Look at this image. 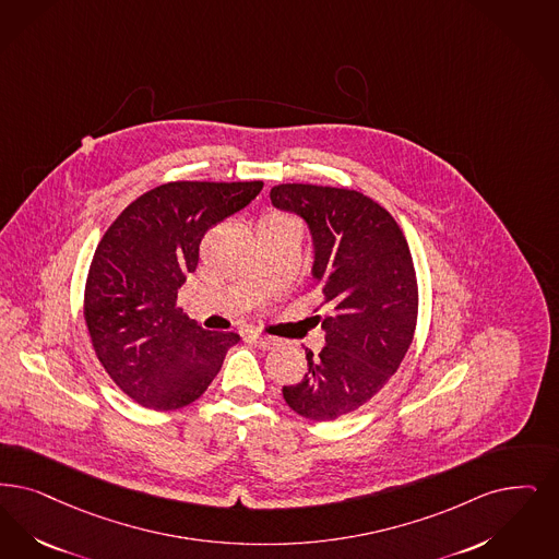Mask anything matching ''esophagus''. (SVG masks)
<instances>
[{
  "label": "esophagus",
  "instance_id": "34e87169",
  "mask_svg": "<svg viewBox=\"0 0 559 559\" xmlns=\"http://www.w3.org/2000/svg\"><path fill=\"white\" fill-rule=\"evenodd\" d=\"M249 341L255 343L260 349H276L281 345V341L276 336L258 335V333L249 335Z\"/></svg>",
  "mask_w": 559,
  "mask_h": 559
}]
</instances>
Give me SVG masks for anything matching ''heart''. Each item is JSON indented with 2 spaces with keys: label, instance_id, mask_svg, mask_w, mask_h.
I'll use <instances>...</instances> for the list:
<instances>
[{
  "label": "heart",
  "instance_id": "heart-1",
  "mask_svg": "<svg viewBox=\"0 0 559 559\" xmlns=\"http://www.w3.org/2000/svg\"><path fill=\"white\" fill-rule=\"evenodd\" d=\"M270 218H278V216H270Z\"/></svg>",
  "mask_w": 559,
  "mask_h": 559
}]
</instances>
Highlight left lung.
I'll return each mask as SVG.
<instances>
[{
    "label": "left lung",
    "mask_w": 559,
    "mask_h": 559,
    "mask_svg": "<svg viewBox=\"0 0 559 559\" xmlns=\"http://www.w3.org/2000/svg\"><path fill=\"white\" fill-rule=\"evenodd\" d=\"M270 201L308 226L329 310L322 352L306 349L308 372L283 397L299 416L329 423L370 402L407 354L418 316L412 253L393 216L358 191L278 185Z\"/></svg>",
    "instance_id": "left-lung-1"
}]
</instances>
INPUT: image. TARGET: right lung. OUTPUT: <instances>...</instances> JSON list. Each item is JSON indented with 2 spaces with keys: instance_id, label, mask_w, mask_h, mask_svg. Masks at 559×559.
<instances>
[{
  "instance_id": "add662e5",
  "label": "right lung",
  "mask_w": 559,
  "mask_h": 559,
  "mask_svg": "<svg viewBox=\"0 0 559 559\" xmlns=\"http://www.w3.org/2000/svg\"><path fill=\"white\" fill-rule=\"evenodd\" d=\"M251 182H166L134 200L93 253L85 320L114 382L150 409H177L203 395L237 333L203 331L177 308L200 262L203 235L262 191Z\"/></svg>"
}]
</instances>
